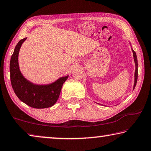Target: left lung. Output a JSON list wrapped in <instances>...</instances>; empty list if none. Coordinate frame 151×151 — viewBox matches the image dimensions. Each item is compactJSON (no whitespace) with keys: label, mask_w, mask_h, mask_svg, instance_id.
Instances as JSON below:
<instances>
[{"label":"left lung","mask_w":151,"mask_h":151,"mask_svg":"<svg viewBox=\"0 0 151 151\" xmlns=\"http://www.w3.org/2000/svg\"><path fill=\"white\" fill-rule=\"evenodd\" d=\"M132 51L133 52V57H134V61L135 62V72H134V86H133V89H134L137 84V78H138V62H137V55L135 52L133 50H132Z\"/></svg>","instance_id":"1"}]
</instances>
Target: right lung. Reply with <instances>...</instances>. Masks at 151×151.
Masks as SVG:
<instances>
[{
    "label": "right lung",
    "instance_id": "add662e5",
    "mask_svg": "<svg viewBox=\"0 0 151 151\" xmlns=\"http://www.w3.org/2000/svg\"><path fill=\"white\" fill-rule=\"evenodd\" d=\"M26 40L24 38L18 42L10 59V81L12 89L20 101L28 106L36 109L50 107L56 103L68 76L60 78L48 85H36L24 78L20 71L18 58L20 47Z\"/></svg>",
    "mask_w": 151,
    "mask_h": 151
}]
</instances>
